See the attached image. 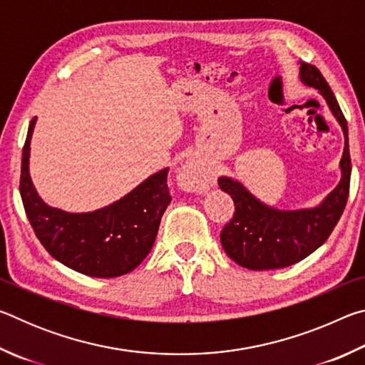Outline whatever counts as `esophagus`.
Listing matches in <instances>:
<instances>
[{"instance_id": "obj_1", "label": "esophagus", "mask_w": 365, "mask_h": 365, "mask_svg": "<svg viewBox=\"0 0 365 365\" xmlns=\"http://www.w3.org/2000/svg\"><path fill=\"white\" fill-rule=\"evenodd\" d=\"M180 182L190 190L200 191L207 188L209 178L196 164H187L180 170Z\"/></svg>"}]
</instances>
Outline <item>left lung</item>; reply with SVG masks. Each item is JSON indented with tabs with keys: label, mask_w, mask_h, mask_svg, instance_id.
I'll return each instance as SVG.
<instances>
[{
	"label": "left lung",
	"mask_w": 365,
	"mask_h": 365,
	"mask_svg": "<svg viewBox=\"0 0 365 365\" xmlns=\"http://www.w3.org/2000/svg\"><path fill=\"white\" fill-rule=\"evenodd\" d=\"M299 78L304 85L319 90L343 128L344 151L339 160L341 180L319 206L280 211L259 201L240 182L220 177L219 187L235 202V214L222 228L220 243L228 257L250 270L282 269L302 261L327 242L348 201L351 180L348 123L335 95L316 66L301 63Z\"/></svg>",
	"instance_id": "obj_1"
}]
</instances>
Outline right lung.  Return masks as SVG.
Returning a JSON list of instances; mask_svg holds the SVG:
<instances>
[{
    "label": "right lung",
    "mask_w": 365,
    "mask_h": 365,
    "mask_svg": "<svg viewBox=\"0 0 365 365\" xmlns=\"http://www.w3.org/2000/svg\"><path fill=\"white\" fill-rule=\"evenodd\" d=\"M36 117L29 125L22 151L21 196L36 238L56 261L88 277L113 279L138 267L150 255L160 217L172 201L168 172L148 177L119 201L93 212H66L48 206L29 174L30 140Z\"/></svg>",
    "instance_id": "right-lung-1"
}]
</instances>
